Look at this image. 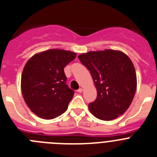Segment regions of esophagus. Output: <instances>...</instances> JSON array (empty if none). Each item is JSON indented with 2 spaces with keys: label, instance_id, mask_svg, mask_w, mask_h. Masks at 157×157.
I'll return each mask as SVG.
<instances>
[{
  "label": "esophagus",
  "instance_id": "esophagus-1",
  "mask_svg": "<svg viewBox=\"0 0 157 157\" xmlns=\"http://www.w3.org/2000/svg\"><path fill=\"white\" fill-rule=\"evenodd\" d=\"M82 91H83L82 89L79 88V89H78V90H77V92H78V93H82Z\"/></svg>",
  "mask_w": 157,
  "mask_h": 157
}]
</instances>
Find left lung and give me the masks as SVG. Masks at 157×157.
Here are the masks:
<instances>
[{"label": "left lung", "mask_w": 157, "mask_h": 157, "mask_svg": "<svg viewBox=\"0 0 157 157\" xmlns=\"http://www.w3.org/2000/svg\"><path fill=\"white\" fill-rule=\"evenodd\" d=\"M90 72L98 96L88 105L99 120L109 121L123 115L134 99L137 75L131 59L113 49L90 51L78 56Z\"/></svg>", "instance_id": "obj_1"}]
</instances>
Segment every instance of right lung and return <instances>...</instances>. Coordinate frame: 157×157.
I'll list each match as a JSON object with an SVG mask.
<instances>
[{"label": "right lung", "mask_w": 157, "mask_h": 157, "mask_svg": "<svg viewBox=\"0 0 157 157\" xmlns=\"http://www.w3.org/2000/svg\"><path fill=\"white\" fill-rule=\"evenodd\" d=\"M71 51L52 48L34 54L23 67L21 90L33 113L52 120L66 112L74 91L66 85L63 68L76 57Z\"/></svg>", "instance_id": "1"}]
</instances>
